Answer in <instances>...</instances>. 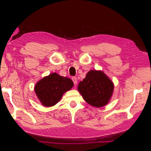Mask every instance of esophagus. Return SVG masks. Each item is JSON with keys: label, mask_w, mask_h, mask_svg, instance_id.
Instances as JSON below:
<instances>
[{"label": "esophagus", "mask_w": 151, "mask_h": 151, "mask_svg": "<svg viewBox=\"0 0 151 151\" xmlns=\"http://www.w3.org/2000/svg\"><path fill=\"white\" fill-rule=\"evenodd\" d=\"M72 80L75 85H76V84H77V79H76V77H75V76H73L72 78Z\"/></svg>", "instance_id": "esophagus-1"}]
</instances>
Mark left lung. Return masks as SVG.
Masks as SVG:
<instances>
[{"mask_svg":"<svg viewBox=\"0 0 151 151\" xmlns=\"http://www.w3.org/2000/svg\"><path fill=\"white\" fill-rule=\"evenodd\" d=\"M113 90V83L101 70H90L78 86L86 103L98 108L108 104Z\"/></svg>","mask_w":151,"mask_h":151,"instance_id":"obj_1","label":"left lung"}]
</instances>
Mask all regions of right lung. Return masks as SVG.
Returning a JSON list of instances; mask_svg holds the SVG:
<instances>
[{"mask_svg":"<svg viewBox=\"0 0 151 151\" xmlns=\"http://www.w3.org/2000/svg\"><path fill=\"white\" fill-rule=\"evenodd\" d=\"M73 85L71 79L54 73L38 82L35 91L42 105L48 107L60 101L63 94L72 88Z\"/></svg>","mask_w":151,"mask_h":151,"instance_id":"add662e5","label":"right lung"}]
</instances>
